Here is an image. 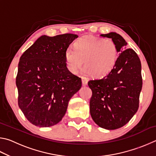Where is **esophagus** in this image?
Instances as JSON below:
<instances>
[{"label": "esophagus", "instance_id": "obj_1", "mask_svg": "<svg viewBox=\"0 0 156 156\" xmlns=\"http://www.w3.org/2000/svg\"><path fill=\"white\" fill-rule=\"evenodd\" d=\"M88 83V80L87 78H84V77H82V83H83V85L85 86Z\"/></svg>", "mask_w": 156, "mask_h": 156}]
</instances>
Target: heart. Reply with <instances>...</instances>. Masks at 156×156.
Segmentation results:
<instances>
[{"label": "heart", "mask_w": 156, "mask_h": 156, "mask_svg": "<svg viewBox=\"0 0 156 156\" xmlns=\"http://www.w3.org/2000/svg\"><path fill=\"white\" fill-rule=\"evenodd\" d=\"M65 58L68 70L72 73H77L84 62V73L102 76L114 67L118 49L112 39L88 36L76 41L75 49L66 50Z\"/></svg>", "instance_id": "b5f03b06"}]
</instances>
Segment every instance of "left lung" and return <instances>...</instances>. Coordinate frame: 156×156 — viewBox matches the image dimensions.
I'll return each instance as SVG.
<instances>
[{"label":"left lung","mask_w":156,"mask_h":156,"mask_svg":"<svg viewBox=\"0 0 156 156\" xmlns=\"http://www.w3.org/2000/svg\"><path fill=\"white\" fill-rule=\"evenodd\" d=\"M100 36L112 38L120 54L107 75L88 82L92 91L90 113L100 127L113 130L125 125L138 109L142 87L141 62L133 49L124 50L127 43L120 34Z\"/></svg>","instance_id":"left-lung-1"}]
</instances>
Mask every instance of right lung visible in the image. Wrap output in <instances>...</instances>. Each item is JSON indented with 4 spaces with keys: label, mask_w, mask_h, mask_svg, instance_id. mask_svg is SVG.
Instances as JSON below:
<instances>
[{
    "label": "right lung",
    "mask_w": 156,
    "mask_h": 156,
    "mask_svg": "<svg viewBox=\"0 0 156 156\" xmlns=\"http://www.w3.org/2000/svg\"><path fill=\"white\" fill-rule=\"evenodd\" d=\"M78 35L41 36L23 53L16 79L18 106L33 125L49 127L61 121L68 103L82 87L68 70L65 53Z\"/></svg>",
    "instance_id": "1"
}]
</instances>
